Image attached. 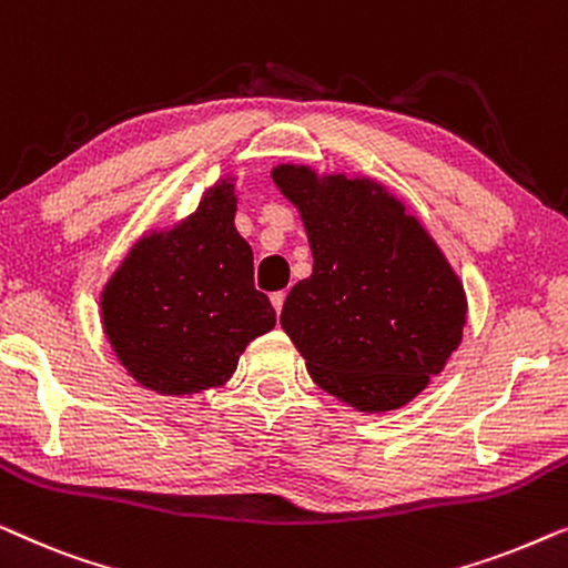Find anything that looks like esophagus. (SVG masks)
I'll use <instances>...</instances> for the list:
<instances>
[{
    "label": "esophagus",
    "mask_w": 568,
    "mask_h": 568,
    "mask_svg": "<svg viewBox=\"0 0 568 568\" xmlns=\"http://www.w3.org/2000/svg\"><path fill=\"white\" fill-rule=\"evenodd\" d=\"M284 300H286V294H284V292H274V294H271V305H274V310H276L278 315H282Z\"/></svg>",
    "instance_id": "esophagus-1"
}]
</instances>
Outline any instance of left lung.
Segmentation results:
<instances>
[{
  "instance_id": "1",
  "label": "left lung",
  "mask_w": 568,
  "mask_h": 568,
  "mask_svg": "<svg viewBox=\"0 0 568 568\" xmlns=\"http://www.w3.org/2000/svg\"><path fill=\"white\" fill-rule=\"evenodd\" d=\"M271 178L300 209L313 251V274L284 302L286 336L325 393L375 414L400 408L460 344V278L383 185L297 165Z\"/></svg>"
}]
</instances>
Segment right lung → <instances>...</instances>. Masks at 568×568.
<instances>
[{
  "mask_svg": "<svg viewBox=\"0 0 568 568\" xmlns=\"http://www.w3.org/2000/svg\"><path fill=\"white\" fill-rule=\"evenodd\" d=\"M103 325L129 375L162 395L227 383L240 354L276 325L235 230V189L214 185L196 214L139 240L103 292Z\"/></svg>",
  "mask_w": 568,
  "mask_h": 568,
  "instance_id": "add662e5",
  "label": "right lung"
}]
</instances>
